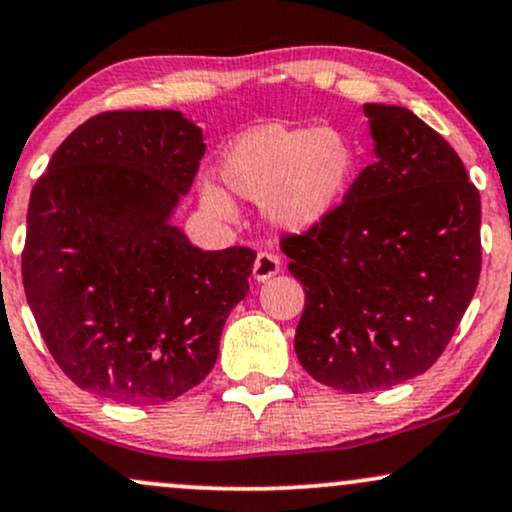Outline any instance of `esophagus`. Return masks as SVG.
<instances>
[{"mask_svg": "<svg viewBox=\"0 0 512 512\" xmlns=\"http://www.w3.org/2000/svg\"><path fill=\"white\" fill-rule=\"evenodd\" d=\"M279 269H281L279 257H276L274 252L262 250V252H257L255 264H252V276H255L257 281H267V279H272Z\"/></svg>", "mask_w": 512, "mask_h": 512, "instance_id": "esophagus-1", "label": "esophagus"}]
</instances>
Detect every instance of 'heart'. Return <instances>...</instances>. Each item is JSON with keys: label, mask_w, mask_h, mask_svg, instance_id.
Listing matches in <instances>:
<instances>
[{"label": "heart", "mask_w": 512, "mask_h": 512, "mask_svg": "<svg viewBox=\"0 0 512 512\" xmlns=\"http://www.w3.org/2000/svg\"><path fill=\"white\" fill-rule=\"evenodd\" d=\"M354 175V149L325 127L255 129L223 161V180L238 197L262 204L267 219L286 231H303L325 219ZM202 202L228 219L231 202L207 185Z\"/></svg>", "instance_id": "1"}]
</instances>
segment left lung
<instances>
[{"label":"left lung","instance_id":"obj_1","mask_svg":"<svg viewBox=\"0 0 512 512\" xmlns=\"http://www.w3.org/2000/svg\"><path fill=\"white\" fill-rule=\"evenodd\" d=\"M363 113L378 161L325 219L281 238L305 291L298 361L351 395L431 368L481 272V199L455 149L407 108Z\"/></svg>","mask_w":512,"mask_h":512}]
</instances>
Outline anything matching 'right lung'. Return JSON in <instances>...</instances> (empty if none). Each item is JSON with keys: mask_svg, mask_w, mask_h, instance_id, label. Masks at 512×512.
Here are the masks:
<instances>
[{"mask_svg": "<svg viewBox=\"0 0 512 512\" xmlns=\"http://www.w3.org/2000/svg\"><path fill=\"white\" fill-rule=\"evenodd\" d=\"M204 149L202 129L178 110H108L76 127L35 182L23 289L81 390L161 404L214 368L255 250L204 252L170 226Z\"/></svg>", "mask_w": 512, "mask_h": 512, "instance_id": "right-lung-1", "label": "right lung"}]
</instances>
